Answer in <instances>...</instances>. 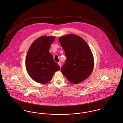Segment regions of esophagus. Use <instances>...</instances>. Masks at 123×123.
Returning <instances> with one entry per match:
<instances>
[{
  "label": "esophagus",
  "mask_w": 123,
  "mask_h": 123,
  "mask_svg": "<svg viewBox=\"0 0 123 123\" xmlns=\"http://www.w3.org/2000/svg\"><path fill=\"white\" fill-rule=\"evenodd\" d=\"M58 65H59V66L60 67V68H61V66H62V64H61V63L60 62H59L58 63Z\"/></svg>",
  "instance_id": "esophagus-1"
}]
</instances>
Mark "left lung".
<instances>
[{
    "label": "left lung",
    "mask_w": 123,
    "mask_h": 123,
    "mask_svg": "<svg viewBox=\"0 0 123 123\" xmlns=\"http://www.w3.org/2000/svg\"><path fill=\"white\" fill-rule=\"evenodd\" d=\"M59 40L66 57L61 69L62 74L72 83L81 82L90 75L94 66L93 55L88 43L73 34L62 36Z\"/></svg>",
    "instance_id": "obj_1"
}]
</instances>
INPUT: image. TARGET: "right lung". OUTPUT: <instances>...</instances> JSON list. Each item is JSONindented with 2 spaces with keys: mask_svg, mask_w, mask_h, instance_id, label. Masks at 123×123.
Instances as JSON below:
<instances>
[{
  "mask_svg": "<svg viewBox=\"0 0 123 123\" xmlns=\"http://www.w3.org/2000/svg\"><path fill=\"white\" fill-rule=\"evenodd\" d=\"M55 37L42 36L32 43L27 53L25 67L30 77L36 82L46 84L52 80L55 72L60 69L49 52Z\"/></svg>",
  "mask_w": 123,
  "mask_h": 123,
  "instance_id": "obj_1",
  "label": "right lung"
}]
</instances>
